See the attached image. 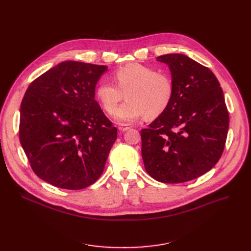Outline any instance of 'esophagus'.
Segmentation results:
<instances>
[{
  "mask_svg": "<svg viewBox=\"0 0 251 251\" xmlns=\"http://www.w3.org/2000/svg\"><path fill=\"white\" fill-rule=\"evenodd\" d=\"M118 128H119V130L121 131V132H125V131H127V130L130 128V126H129V125H126V124H122V125L119 126Z\"/></svg>",
  "mask_w": 251,
  "mask_h": 251,
  "instance_id": "1",
  "label": "esophagus"
}]
</instances>
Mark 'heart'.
Here are the masks:
<instances>
[{
	"mask_svg": "<svg viewBox=\"0 0 251 251\" xmlns=\"http://www.w3.org/2000/svg\"><path fill=\"white\" fill-rule=\"evenodd\" d=\"M116 86L108 81L100 82L96 88V97L103 110L115 113L117 103L124 97L127 100L116 111L119 122L129 123L144 115L153 119L163 114L172 100L174 84L165 72H155L140 64H129L113 74Z\"/></svg>",
	"mask_w": 251,
	"mask_h": 251,
	"instance_id": "1",
	"label": "heart"
}]
</instances>
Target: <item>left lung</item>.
Returning <instances> with one entry per match:
<instances>
[{"instance_id": "1", "label": "left lung", "mask_w": 251, "mask_h": 251, "mask_svg": "<svg viewBox=\"0 0 251 251\" xmlns=\"http://www.w3.org/2000/svg\"><path fill=\"white\" fill-rule=\"evenodd\" d=\"M156 61L168 65L174 92L167 110L140 131L144 168L159 182H187L220 160L229 113L221 85L208 68L182 54L163 55Z\"/></svg>"}]
</instances>
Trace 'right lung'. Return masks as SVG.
<instances>
[{"instance_id":"add662e5","label":"right lung","mask_w":251,"mask_h":251,"mask_svg":"<svg viewBox=\"0 0 251 251\" xmlns=\"http://www.w3.org/2000/svg\"><path fill=\"white\" fill-rule=\"evenodd\" d=\"M107 66L65 61L36 78L20 107L19 139L33 172L78 190L102 174L117 128L95 100Z\"/></svg>"}]
</instances>
